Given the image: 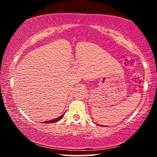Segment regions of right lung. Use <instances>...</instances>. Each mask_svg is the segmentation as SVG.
<instances>
[{
	"mask_svg": "<svg viewBox=\"0 0 157 157\" xmlns=\"http://www.w3.org/2000/svg\"><path fill=\"white\" fill-rule=\"evenodd\" d=\"M64 113L63 114H62V116H59V117H58V118H55V119H53V120H51V121H46V122H44V123H56V122H58V121H59L61 119H62L63 117V116H64Z\"/></svg>",
	"mask_w": 157,
	"mask_h": 157,
	"instance_id": "obj_1",
	"label": "right lung"
}]
</instances>
